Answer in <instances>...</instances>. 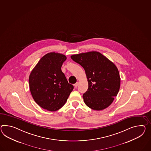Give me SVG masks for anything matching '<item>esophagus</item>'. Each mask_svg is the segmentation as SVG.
<instances>
[{
	"instance_id": "34e87169",
	"label": "esophagus",
	"mask_w": 151,
	"mask_h": 151,
	"mask_svg": "<svg viewBox=\"0 0 151 151\" xmlns=\"http://www.w3.org/2000/svg\"><path fill=\"white\" fill-rule=\"evenodd\" d=\"M78 85H79V83L77 82H76L75 84H74V87H75V88H76L77 86H78Z\"/></svg>"
}]
</instances>
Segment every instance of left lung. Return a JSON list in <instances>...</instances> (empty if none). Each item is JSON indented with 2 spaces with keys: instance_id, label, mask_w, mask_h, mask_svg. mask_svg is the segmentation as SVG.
Wrapping results in <instances>:
<instances>
[{
  "instance_id": "8db88e82",
  "label": "left lung",
  "mask_w": 151,
  "mask_h": 151,
  "mask_svg": "<svg viewBox=\"0 0 151 151\" xmlns=\"http://www.w3.org/2000/svg\"><path fill=\"white\" fill-rule=\"evenodd\" d=\"M71 58L85 70L88 83V91L83 95L85 104L96 111L109 106L120 88L121 78L117 66L99 52L74 55Z\"/></svg>"
}]
</instances>
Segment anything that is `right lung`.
Segmentation results:
<instances>
[{"label": "right lung", "instance_id": "obj_1", "mask_svg": "<svg viewBox=\"0 0 151 151\" xmlns=\"http://www.w3.org/2000/svg\"><path fill=\"white\" fill-rule=\"evenodd\" d=\"M66 57L50 52L44 55L32 70L29 83L31 94L39 106L50 111L62 107L73 91L61 70Z\"/></svg>", "mask_w": 151, "mask_h": 151}]
</instances>
